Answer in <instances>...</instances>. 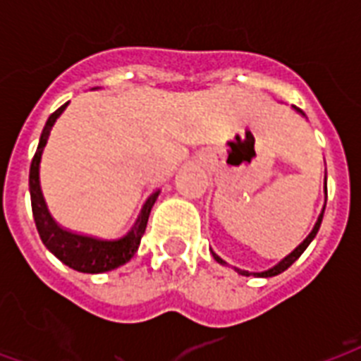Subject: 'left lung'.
Listing matches in <instances>:
<instances>
[{
  "instance_id": "obj_1",
  "label": "left lung",
  "mask_w": 361,
  "mask_h": 361,
  "mask_svg": "<svg viewBox=\"0 0 361 361\" xmlns=\"http://www.w3.org/2000/svg\"><path fill=\"white\" fill-rule=\"evenodd\" d=\"M294 109H296V106H294ZM296 110L302 116H305V114H303V110H300V109H296ZM324 208H326V204H324ZM324 208H322V214L319 215V219H317V223H314L313 231L309 232V236L305 238V240H303L302 243H300V245H298L296 249H294V251L290 252V255H286V257L283 258V260H281L279 264H275L274 268L266 269V271H247V269H238L236 268L238 274H241V275H255V277H274V275H279L281 271H285L286 268H290L292 264L296 262L298 258L302 257V252L305 251V249H307V245H309V243H311V241H313V238L317 236V232H319V228H320V223H322V215H324ZM212 255H214V258L219 264H226L225 260H223V258H221V257H217L215 252H212Z\"/></svg>"
}]
</instances>
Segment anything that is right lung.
I'll use <instances>...</instances> for the list:
<instances>
[{"label": "right lung", "mask_w": 361, "mask_h": 361, "mask_svg": "<svg viewBox=\"0 0 361 361\" xmlns=\"http://www.w3.org/2000/svg\"><path fill=\"white\" fill-rule=\"evenodd\" d=\"M65 103L63 106H59L50 118H48L47 125L41 133V140L37 146V152L33 155L30 166V195H31V209H33V219H35V226L39 236H41L42 243L47 245V249L52 255L61 260L65 266L82 271V274H103V271H110L123 266L125 262H129L133 255L138 251L140 240L146 232L147 217L152 212L153 204L157 200L159 191L152 192L147 200L142 206L138 219L135 221V225L130 226V231L125 236L118 238V240H99L93 236H84V234H76V232L65 231L52 219V215L48 214L47 202L42 198L41 183H39V164H41L42 149L47 146L48 136L52 130L54 123L58 120L61 112L67 109Z\"/></svg>", "instance_id": "1"}]
</instances>
